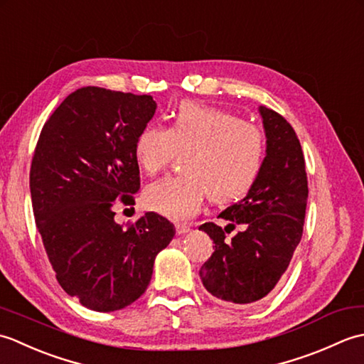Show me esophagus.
I'll list each match as a JSON object with an SVG mask.
<instances>
[{
  "label": "esophagus",
  "mask_w": 364,
  "mask_h": 364,
  "mask_svg": "<svg viewBox=\"0 0 364 364\" xmlns=\"http://www.w3.org/2000/svg\"><path fill=\"white\" fill-rule=\"evenodd\" d=\"M189 231H191V227H188V225H183V223H178V225H176V233L180 236L188 235Z\"/></svg>",
  "instance_id": "esophagus-1"
}]
</instances>
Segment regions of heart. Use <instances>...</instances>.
Returning a JSON list of instances; mask_svg holds the SVG:
<instances>
[{
	"label": "heart",
	"mask_w": 364,
	"mask_h": 364,
	"mask_svg": "<svg viewBox=\"0 0 364 364\" xmlns=\"http://www.w3.org/2000/svg\"><path fill=\"white\" fill-rule=\"evenodd\" d=\"M186 150L188 175L167 176L144 192L150 211L178 222L196 215L208 196L215 203H230L247 194L262 168L266 144L261 131L237 115L184 102L173 111L168 128L146 125L134 145L137 164L149 175Z\"/></svg>",
	"instance_id": "heart-1"
}]
</instances>
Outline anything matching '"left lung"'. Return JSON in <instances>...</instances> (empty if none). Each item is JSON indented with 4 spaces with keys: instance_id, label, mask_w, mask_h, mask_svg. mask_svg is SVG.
Listing matches in <instances>:
<instances>
[{
    "instance_id": "obj_1",
    "label": "left lung",
    "mask_w": 364,
    "mask_h": 364,
    "mask_svg": "<svg viewBox=\"0 0 364 364\" xmlns=\"http://www.w3.org/2000/svg\"><path fill=\"white\" fill-rule=\"evenodd\" d=\"M266 134L262 168L247 196L198 230L210 235L214 252L200 278L206 291L228 304L247 306L264 299L288 269L304 233L308 198L305 159L296 131L280 114L258 107ZM243 230L231 240L225 232Z\"/></svg>"
}]
</instances>
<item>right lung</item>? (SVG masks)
I'll list each match as a JSON object with an SVG mask.
<instances>
[{
  "label": "right lung",
  "instance_id": "1",
  "mask_svg": "<svg viewBox=\"0 0 364 364\" xmlns=\"http://www.w3.org/2000/svg\"><path fill=\"white\" fill-rule=\"evenodd\" d=\"M156 102L151 95L87 86L72 92L42 128L29 173L36 225L59 284L94 311H117L142 296L172 222L145 213L127 228L117 200L141 189L134 145Z\"/></svg>",
  "mask_w": 364,
  "mask_h": 364
}]
</instances>
